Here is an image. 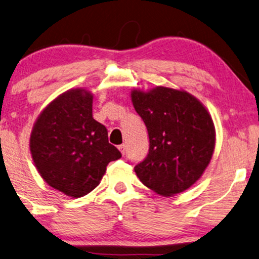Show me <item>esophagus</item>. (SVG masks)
<instances>
[{"label": "esophagus", "instance_id": "obj_1", "mask_svg": "<svg viewBox=\"0 0 259 259\" xmlns=\"http://www.w3.org/2000/svg\"><path fill=\"white\" fill-rule=\"evenodd\" d=\"M118 149L120 150L122 155L125 154V144H120V146H118Z\"/></svg>", "mask_w": 259, "mask_h": 259}]
</instances>
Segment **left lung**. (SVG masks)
<instances>
[{"label":"left lung","instance_id":"obj_1","mask_svg":"<svg viewBox=\"0 0 259 259\" xmlns=\"http://www.w3.org/2000/svg\"><path fill=\"white\" fill-rule=\"evenodd\" d=\"M132 99L149 136V150L135 165L136 175L157 194L184 192L211 161L215 144L211 116L198 99L173 89L133 91Z\"/></svg>","mask_w":259,"mask_h":259}]
</instances>
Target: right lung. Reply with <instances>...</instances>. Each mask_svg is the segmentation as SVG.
Segmentation results:
<instances>
[{"label":"right lung","instance_id":"obj_1","mask_svg":"<svg viewBox=\"0 0 259 259\" xmlns=\"http://www.w3.org/2000/svg\"><path fill=\"white\" fill-rule=\"evenodd\" d=\"M34 163L51 187L80 198L97 187L109 162L122 157L106 127L92 117V95L71 90L54 99L30 136Z\"/></svg>","mask_w":259,"mask_h":259}]
</instances>
